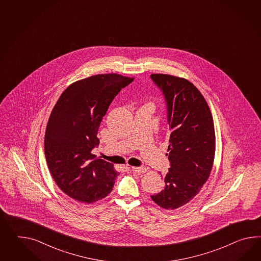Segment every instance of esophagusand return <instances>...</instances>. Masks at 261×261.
<instances>
[{"mask_svg":"<svg viewBox=\"0 0 261 261\" xmlns=\"http://www.w3.org/2000/svg\"><path fill=\"white\" fill-rule=\"evenodd\" d=\"M131 171L137 173H144L146 172L147 169L145 167H131Z\"/></svg>","mask_w":261,"mask_h":261,"instance_id":"esophagus-1","label":"esophagus"}]
</instances>
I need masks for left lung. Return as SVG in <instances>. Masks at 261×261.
<instances>
[{
  "label": "left lung",
  "instance_id": "obj_1",
  "mask_svg": "<svg viewBox=\"0 0 261 261\" xmlns=\"http://www.w3.org/2000/svg\"><path fill=\"white\" fill-rule=\"evenodd\" d=\"M151 78L163 92L171 130L167 153L171 168L163 191L151 198L165 210H176L197 195L210 177L216 145L214 122L207 102L189 80L161 73Z\"/></svg>",
  "mask_w": 261,
  "mask_h": 261
}]
</instances>
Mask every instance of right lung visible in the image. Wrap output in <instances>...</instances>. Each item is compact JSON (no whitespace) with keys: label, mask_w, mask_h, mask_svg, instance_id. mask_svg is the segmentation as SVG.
I'll list each match as a JSON object with an SVG mask.
<instances>
[{"label":"right lung","mask_w":261,"mask_h":261,"mask_svg":"<svg viewBox=\"0 0 261 261\" xmlns=\"http://www.w3.org/2000/svg\"><path fill=\"white\" fill-rule=\"evenodd\" d=\"M134 78L97 74L71 84L53 108L45 133L47 165L59 189L78 202L107 197L119 172L92 153L102 117L121 89Z\"/></svg>","instance_id":"1"}]
</instances>
